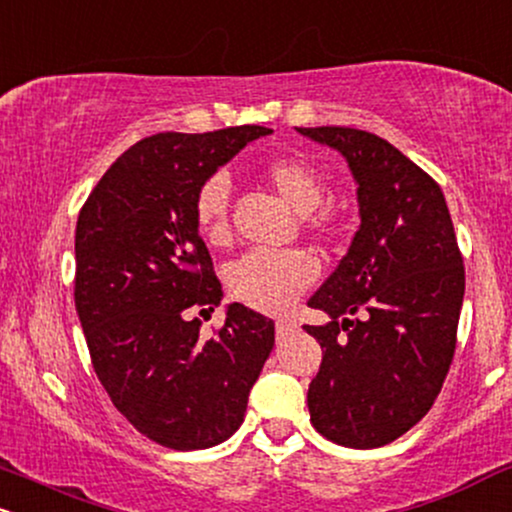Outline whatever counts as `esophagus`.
<instances>
[{
    "label": "esophagus",
    "mask_w": 512,
    "mask_h": 512,
    "mask_svg": "<svg viewBox=\"0 0 512 512\" xmlns=\"http://www.w3.org/2000/svg\"><path fill=\"white\" fill-rule=\"evenodd\" d=\"M295 329H298V324L288 322V319H279V322H276V336H279V338L293 334Z\"/></svg>",
    "instance_id": "esophagus-1"
}]
</instances>
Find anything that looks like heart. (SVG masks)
<instances>
[{
  "mask_svg": "<svg viewBox=\"0 0 512 512\" xmlns=\"http://www.w3.org/2000/svg\"><path fill=\"white\" fill-rule=\"evenodd\" d=\"M260 178L274 193L303 214V229L315 238H334L341 217L334 207H322L324 178L307 159L281 155L260 166ZM195 224L212 245L226 243L229 226V188L212 176L195 193ZM317 262L303 250H252L229 269V286L240 303L262 312H283L317 279Z\"/></svg>",
  "mask_w": 512,
  "mask_h": 512,
  "instance_id": "obj_1",
  "label": "heart"
}]
</instances>
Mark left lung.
<instances>
[{
  "label": "left lung",
  "mask_w": 512,
  "mask_h": 512,
  "mask_svg": "<svg viewBox=\"0 0 512 512\" xmlns=\"http://www.w3.org/2000/svg\"><path fill=\"white\" fill-rule=\"evenodd\" d=\"M346 157L360 229L307 300L331 322L303 329L322 346L307 391L312 427L338 446L379 448L427 415L458 343L465 267L439 183L379 135L298 128Z\"/></svg>",
  "instance_id": "8db88e82"
}]
</instances>
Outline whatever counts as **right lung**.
Here are the masks:
<instances>
[{"label": "right lung", "mask_w": 512, "mask_h": 512, "mask_svg": "<svg viewBox=\"0 0 512 512\" xmlns=\"http://www.w3.org/2000/svg\"><path fill=\"white\" fill-rule=\"evenodd\" d=\"M264 126L157 133L128 147L76 224V312L114 408L159 446L197 451L243 424L274 348V322L233 303L212 338L200 319L221 303L195 193Z\"/></svg>", "instance_id": "1"}]
</instances>
